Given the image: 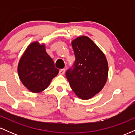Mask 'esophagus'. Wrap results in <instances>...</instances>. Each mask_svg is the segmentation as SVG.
I'll use <instances>...</instances> for the list:
<instances>
[{
    "mask_svg": "<svg viewBox=\"0 0 135 135\" xmlns=\"http://www.w3.org/2000/svg\"><path fill=\"white\" fill-rule=\"evenodd\" d=\"M65 69H61L60 70V71H59V74H60V75H63V74H65Z\"/></svg>",
    "mask_w": 135,
    "mask_h": 135,
    "instance_id": "1",
    "label": "esophagus"
}]
</instances>
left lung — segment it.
Returning <instances> with one entry per match:
<instances>
[{
	"instance_id": "8db88e82",
	"label": "left lung",
	"mask_w": 135,
	"mask_h": 135,
	"mask_svg": "<svg viewBox=\"0 0 135 135\" xmlns=\"http://www.w3.org/2000/svg\"><path fill=\"white\" fill-rule=\"evenodd\" d=\"M75 60L65 75L76 95L88 100L98 93L106 83L108 63L103 52L89 37L81 36L72 42Z\"/></svg>"
}]
</instances>
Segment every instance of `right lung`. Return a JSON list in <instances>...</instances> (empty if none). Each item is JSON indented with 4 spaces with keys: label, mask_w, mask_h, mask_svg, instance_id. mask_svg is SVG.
I'll return each instance as SVG.
<instances>
[{
    "label": "right lung",
    "mask_w": 135,
    "mask_h": 135,
    "mask_svg": "<svg viewBox=\"0 0 135 135\" xmlns=\"http://www.w3.org/2000/svg\"><path fill=\"white\" fill-rule=\"evenodd\" d=\"M20 79L25 86L33 93L46 89L52 79L58 75L53 60L47 55L44 45L37 42L28 47L18 66Z\"/></svg>",
    "instance_id": "1"
}]
</instances>
